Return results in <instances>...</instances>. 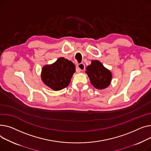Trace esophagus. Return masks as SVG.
Masks as SVG:
<instances>
[{"mask_svg": "<svg viewBox=\"0 0 151 151\" xmlns=\"http://www.w3.org/2000/svg\"><path fill=\"white\" fill-rule=\"evenodd\" d=\"M85 65L83 63H79L77 66V70L78 71H81V70H83L85 69Z\"/></svg>", "mask_w": 151, "mask_h": 151, "instance_id": "esophagus-1", "label": "esophagus"}]
</instances>
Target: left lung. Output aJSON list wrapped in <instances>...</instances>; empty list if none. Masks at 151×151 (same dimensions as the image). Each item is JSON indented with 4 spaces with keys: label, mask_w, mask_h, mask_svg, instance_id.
<instances>
[{
    "label": "left lung",
    "mask_w": 151,
    "mask_h": 151,
    "mask_svg": "<svg viewBox=\"0 0 151 151\" xmlns=\"http://www.w3.org/2000/svg\"><path fill=\"white\" fill-rule=\"evenodd\" d=\"M85 73L89 77L91 83L97 89H105L111 83L112 74L110 70L98 60H92L91 64L86 67Z\"/></svg>",
    "instance_id": "left-lung-1"
}]
</instances>
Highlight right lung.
Here are the masks:
<instances>
[{
	"instance_id": "add662e5",
	"label": "right lung",
	"mask_w": 151,
	"mask_h": 151,
	"mask_svg": "<svg viewBox=\"0 0 151 151\" xmlns=\"http://www.w3.org/2000/svg\"><path fill=\"white\" fill-rule=\"evenodd\" d=\"M75 71L76 66L71 61L60 57L55 63L42 68L41 79L52 90L58 91L68 86Z\"/></svg>"
}]
</instances>
